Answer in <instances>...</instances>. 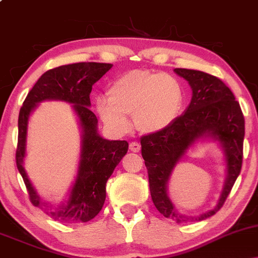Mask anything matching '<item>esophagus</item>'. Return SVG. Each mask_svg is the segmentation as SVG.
<instances>
[{"label":"esophagus","instance_id":"1","mask_svg":"<svg viewBox=\"0 0 258 258\" xmlns=\"http://www.w3.org/2000/svg\"><path fill=\"white\" fill-rule=\"evenodd\" d=\"M130 149L133 153H138L141 150V144L138 142H132V143H130Z\"/></svg>","mask_w":258,"mask_h":258}]
</instances>
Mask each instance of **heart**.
<instances>
[{
	"label": "heart",
	"mask_w": 258,
	"mask_h": 258,
	"mask_svg": "<svg viewBox=\"0 0 258 258\" xmlns=\"http://www.w3.org/2000/svg\"><path fill=\"white\" fill-rule=\"evenodd\" d=\"M109 100H97L102 120L116 132L130 128L127 115H133L138 131L155 135L178 119L184 105V88L176 78L162 73L133 70L112 82Z\"/></svg>",
	"instance_id": "b5f03b06"
}]
</instances>
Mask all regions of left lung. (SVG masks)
Returning <instances> with one entry per match:
<instances>
[{
	"label": "left lung",
	"instance_id": "1",
	"mask_svg": "<svg viewBox=\"0 0 258 258\" xmlns=\"http://www.w3.org/2000/svg\"><path fill=\"white\" fill-rule=\"evenodd\" d=\"M174 73L190 85L193 96L184 114L170 128L143 136L142 156L148 170L150 195L160 214L177 223L203 221L214 216L223 206L238 178L242 165L245 120L233 92L216 76L199 70L180 69ZM210 137L221 143L227 161V178L218 205L194 218L179 214L167 194L169 174L185 153L201 138Z\"/></svg>",
	"mask_w": 258,
	"mask_h": 258
}]
</instances>
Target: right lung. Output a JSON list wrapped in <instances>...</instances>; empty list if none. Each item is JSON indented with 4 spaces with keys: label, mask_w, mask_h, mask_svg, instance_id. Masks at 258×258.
Returning <instances> with one entry per match:
<instances>
[{
    "label": "right lung",
    "mask_w": 258,
    "mask_h": 258,
    "mask_svg": "<svg viewBox=\"0 0 258 258\" xmlns=\"http://www.w3.org/2000/svg\"><path fill=\"white\" fill-rule=\"evenodd\" d=\"M112 64L75 63L48 70L37 80L29 92L18 119L17 167L24 179L29 198L34 206L41 209L54 221L63 223H81L96 217L104 205L105 185L109 177L126 155V141H108L98 133V120L91 111L90 94L96 84ZM43 100H63L73 104L83 128V149L78 177L71 191L70 199L59 207H53L38 197L24 168L26 131L28 116L38 102Z\"/></svg>",
    "instance_id": "right-lung-1"
}]
</instances>
